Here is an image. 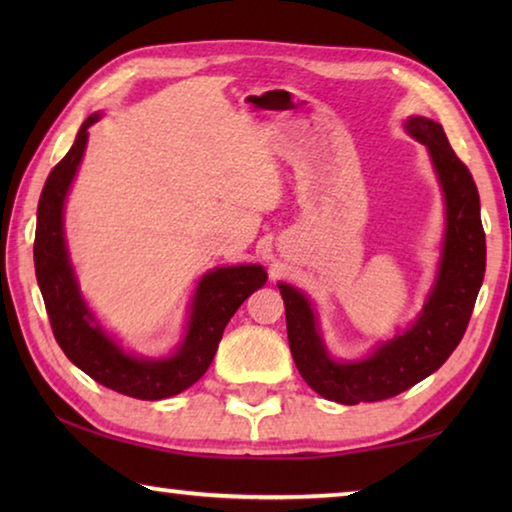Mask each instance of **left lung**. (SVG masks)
<instances>
[{"label": "left lung", "mask_w": 512, "mask_h": 512, "mask_svg": "<svg viewBox=\"0 0 512 512\" xmlns=\"http://www.w3.org/2000/svg\"><path fill=\"white\" fill-rule=\"evenodd\" d=\"M406 128L429 149L447 205L443 264L415 325L381 345L368 359L336 363L320 341L307 298L280 284L296 368L318 395L339 404L388 400L436 372L461 343L483 282L485 232L472 173L449 146L443 126L436 121L411 117Z\"/></svg>", "instance_id": "1"}]
</instances>
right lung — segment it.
Returning a JSON list of instances; mask_svg holds the SVG:
<instances>
[{
	"mask_svg": "<svg viewBox=\"0 0 512 512\" xmlns=\"http://www.w3.org/2000/svg\"><path fill=\"white\" fill-rule=\"evenodd\" d=\"M99 121L92 115L83 121L72 149L51 169L38 201L36 262L38 287L45 298L47 316L65 357L101 386L135 400H164L183 393L205 375L219 348L225 325L235 316L250 293L264 287L262 266H230L207 273L198 284L189 329L180 350L169 359H137L119 350L81 300L63 239V203L76 167L83 158L88 128Z\"/></svg>",
	"mask_w": 512,
	"mask_h": 512,
	"instance_id": "1",
	"label": "right lung"
}]
</instances>
